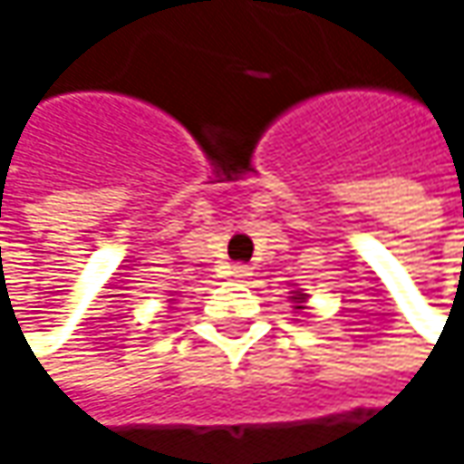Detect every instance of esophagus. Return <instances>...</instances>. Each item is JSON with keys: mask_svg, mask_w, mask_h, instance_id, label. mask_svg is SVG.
<instances>
[{"mask_svg": "<svg viewBox=\"0 0 464 464\" xmlns=\"http://www.w3.org/2000/svg\"><path fill=\"white\" fill-rule=\"evenodd\" d=\"M231 276L236 282H246L249 276H252V268L249 266H244V263H236L231 268Z\"/></svg>", "mask_w": 464, "mask_h": 464, "instance_id": "esophagus-1", "label": "esophagus"}]
</instances>
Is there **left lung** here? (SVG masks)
Instances as JSON below:
<instances>
[{
	"instance_id": "8db88e82",
	"label": "left lung",
	"mask_w": 464,
	"mask_h": 464,
	"mask_svg": "<svg viewBox=\"0 0 464 464\" xmlns=\"http://www.w3.org/2000/svg\"><path fill=\"white\" fill-rule=\"evenodd\" d=\"M293 301H295V304H301L304 298H293ZM295 309H304V306H295Z\"/></svg>"
}]
</instances>
